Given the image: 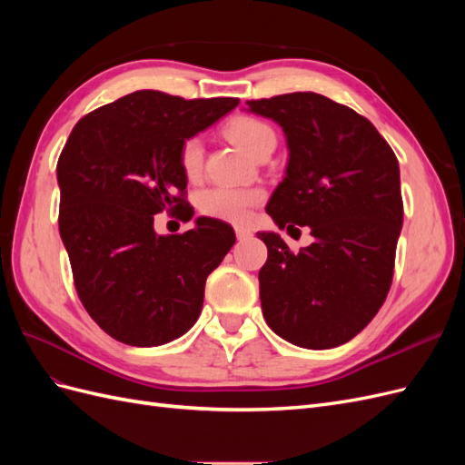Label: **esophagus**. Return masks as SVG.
<instances>
[{
	"label": "esophagus",
	"instance_id": "1",
	"mask_svg": "<svg viewBox=\"0 0 465 465\" xmlns=\"http://www.w3.org/2000/svg\"><path fill=\"white\" fill-rule=\"evenodd\" d=\"M234 232H236V238H238V241H246V238H250V236H252V231H248V229H244V227H236V229H234Z\"/></svg>",
	"mask_w": 465,
	"mask_h": 465
}]
</instances>
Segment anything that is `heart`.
<instances>
[{
  "mask_svg": "<svg viewBox=\"0 0 465 465\" xmlns=\"http://www.w3.org/2000/svg\"><path fill=\"white\" fill-rule=\"evenodd\" d=\"M227 135L232 142L246 151L252 157L275 143V132L270 124H265L254 116H236L227 124ZM203 163V143L200 137H190L180 149V166L188 178H195L202 171ZM258 190L248 188H231V186H213L200 193L202 213L213 219L229 223H246L250 217V209L260 202Z\"/></svg>",
  "mask_w": 465,
  "mask_h": 465,
  "instance_id": "1",
  "label": "heart"
}]
</instances>
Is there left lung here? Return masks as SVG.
<instances>
[{
  "instance_id": "8db88e82",
  "label": "left lung",
  "mask_w": 465,
  "mask_h": 465,
  "mask_svg": "<svg viewBox=\"0 0 465 465\" xmlns=\"http://www.w3.org/2000/svg\"><path fill=\"white\" fill-rule=\"evenodd\" d=\"M281 125L285 176L265 211L279 229L311 227L314 242L292 254L277 232L260 270L263 318L304 349L343 345L369 326L391 285L403 224L400 164L374 125L316 93L248 101Z\"/></svg>"
}]
</instances>
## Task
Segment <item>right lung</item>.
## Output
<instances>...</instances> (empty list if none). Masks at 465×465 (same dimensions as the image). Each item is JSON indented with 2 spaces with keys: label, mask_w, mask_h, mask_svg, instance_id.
Returning a JSON list of instances; mask_svg holds the SVG:
<instances>
[{
  "label": "right lung",
  "mask_w": 465,
  "mask_h": 465,
  "mask_svg": "<svg viewBox=\"0 0 465 465\" xmlns=\"http://www.w3.org/2000/svg\"><path fill=\"white\" fill-rule=\"evenodd\" d=\"M238 103L135 91L93 110L69 134L55 168L60 236L83 306L125 345L157 347L184 335L202 314L207 275L236 241L231 224L211 217L184 234H157L153 223L186 205L182 145Z\"/></svg>",
  "instance_id": "1"
}]
</instances>
